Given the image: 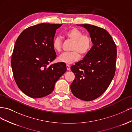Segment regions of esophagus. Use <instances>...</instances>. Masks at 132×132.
<instances>
[{
	"instance_id": "esophagus-1",
	"label": "esophagus",
	"mask_w": 132,
	"mask_h": 132,
	"mask_svg": "<svg viewBox=\"0 0 132 132\" xmlns=\"http://www.w3.org/2000/svg\"><path fill=\"white\" fill-rule=\"evenodd\" d=\"M66 67H67V70L68 71H70V66L69 65H66Z\"/></svg>"
}]
</instances>
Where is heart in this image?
<instances>
[{
  "label": "heart",
  "mask_w": 132,
  "mask_h": 132,
  "mask_svg": "<svg viewBox=\"0 0 132 132\" xmlns=\"http://www.w3.org/2000/svg\"><path fill=\"white\" fill-rule=\"evenodd\" d=\"M66 38L73 42L71 52H65L58 57V61L66 64H71L80 59V55L85 56L89 52L92 46L91 36L83 34L82 31L76 28H72L65 33ZM55 51L59 52L62 47V41L60 37H56L52 43Z\"/></svg>",
  "instance_id": "b5f03b06"
}]
</instances>
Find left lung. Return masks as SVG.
<instances>
[{"instance_id":"left-lung-1","label":"left lung","mask_w":132,"mask_h":132,"mask_svg":"<svg viewBox=\"0 0 132 132\" xmlns=\"http://www.w3.org/2000/svg\"><path fill=\"white\" fill-rule=\"evenodd\" d=\"M78 25L87 30L93 45L84 59L71 67L75 78L70 88L75 97L90 101L102 95L114 77L116 45L105 29L90 24Z\"/></svg>"}]
</instances>
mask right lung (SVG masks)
Masks as SVG:
<instances>
[{
  "label": "right lung",
  "instance_id": "obj_1",
  "mask_svg": "<svg viewBox=\"0 0 132 132\" xmlns=\"http://www.w3.org/2000/svg\"><path fill=\"white\" fill-rule=\"evenodd\" d=\"M61 25H34L25 29L16 39L11 64L15 81L26 95L34 98L48 95L66 71L64 63L48 66L56 57L52 43L56 29Z\"/></svg>",
  "mask_w": 132,
  "mask_h": 132
}]
</instances>
